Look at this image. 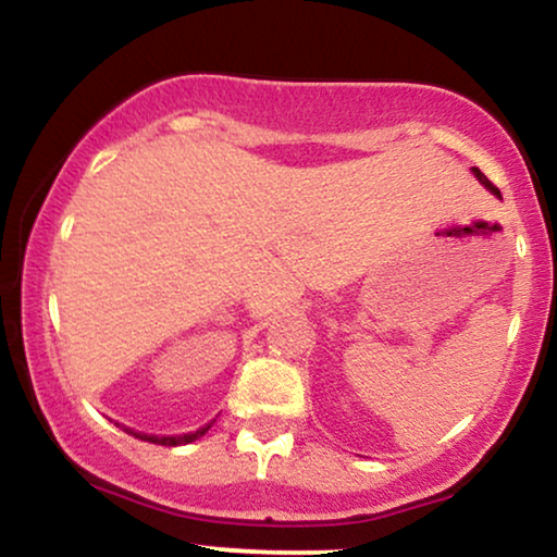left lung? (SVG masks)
I'll return each instance as SVG.
<instances>
[{"label": "left lung", "mask_w": 557, "mask_h": 557, "mask_svg": "<svg viewBox=\"0 0 557 557\" xmlns=\"http://www.w3.org/2000/svg\"><path fill=\"white\" fill-rule=\"evenodd\" d=\"M473 173H476V177H479V181H481V183H484V185H486V188L494 193V196H499V198H502V193H499V188H496V185H494L492 181H488V177H486L484 173H481V170H479V168H473Z\"/></svg>", "instance_id": "left-lung-1"}]
</instances>
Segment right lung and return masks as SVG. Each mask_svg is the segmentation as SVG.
Segmentation results:
<instances>
[{
  "label": "right lung",
  "mask_w": 557,
  "mask_h": 557,
  "mask_svg": "<svg viewBox=\"0 0 557 557\" xmlns=\"http://www.w3.org/2000/svg\"><path fill=\"white\" fill-rule=\"evenodd\" d=\"M211 428V425H209ZM209 428H201V430H196V433H188V435H170V438H160V435H145V433H135V430H127V433H132L135 435V438H139V441H147V443H154V446H181V443H190V441H196L198 435H203L206 430Z\"/></svg>",
  "instance_id": "add662e5"
}]
</instances>
